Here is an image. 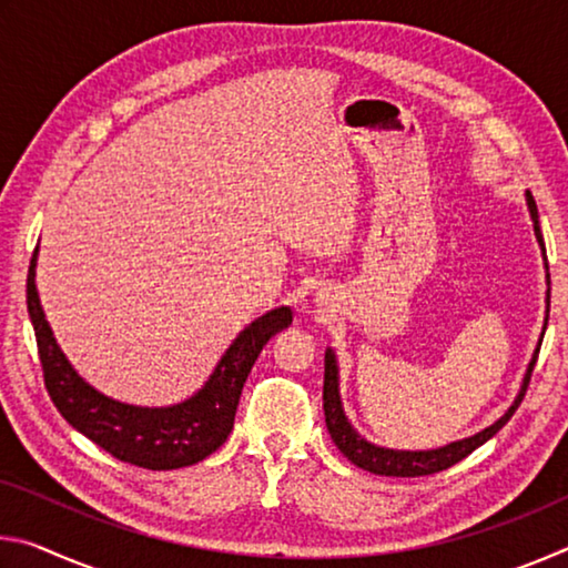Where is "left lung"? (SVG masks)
Returning a JSON list of instances; mask_svg holds the SVG:
<instances>
[{
	"mask_svg": "<svg viewBox=\"0 0 568 568\" xmlns=\"http://www.w3.org/2000/svg\"><path fill=\"white\" fill-rule=\"evenodd\" d=\"M526 205L528 213H531L534 220V233L538 245L544 250V237H541V227H538V210H536V200L531 192H526ZM544 261H546V250H544ZM549 267V265H546ZM549 277V275H546ZM546 303H551V291L546 293ZM549 321V318H546ZM546 331V323H544ZM541 348V343H538ZM538 348L534 353L531 363H528L526 376L521 383V390H518L516 400L511 403L501 418H498L494 426H488L484 430H478L476 436L464 438V440H454V444L440 446L434 450H393V448H381L371 440H365L363 436H358V430L351 426V420L345 418L343 413V403H341V390H338V363H335V353L328 348L325 351V381H323V410H325V426H328V434L333 438V444L338 446L341 454L363 470H371L376 476H400V478H416V476H430L438 474V470H446L454 464H458L460 458H466L470 450H476L478 446H484L488 438L496 436L501 430L508 418L514 416L516 408L521 406V400L526 396L528 381H531L534 365L538 358Z\"/></svg>",
	"mask_w": 568,
	"mask_h": 568,
	"instance_id": "left-lung-1",
	"label": "left lung"
}]
</instances>
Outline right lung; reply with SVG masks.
I'll list each match as a JSON object with an SVG mask.
<instances>
[{"mask_svg": "<svg viewBox=\"0 0 568 568\" xmlns=\"http://www.w3.org/2000/svg\"><path fill=\"white\" fill-rule=\"evenodd\" d=\"M37 250L27 273V311L34 325L44 386L62 418L110 456L140 468L172 470L215 454L233 430L240 393L263 345L293 323L291 307L267 311L240 331L195 396L162 408L130 406L94 390L64 358L37 295Z\"/></svg>", "mask_w": 568, "mask_h": 568, "instance_id": "right-lung-1", "label": "right lung"}]
</instances>
